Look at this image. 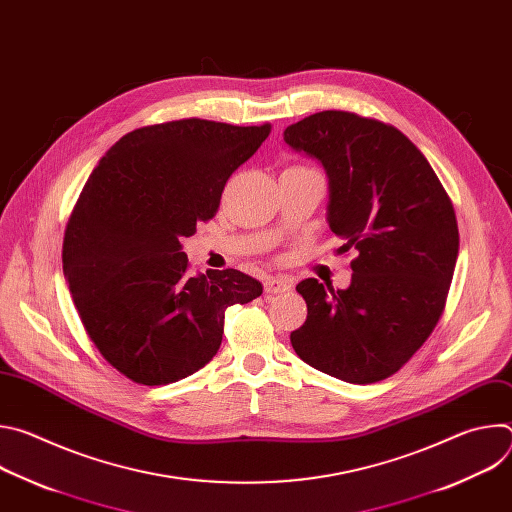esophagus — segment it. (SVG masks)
<instances>
[{
  "label": "esophagus",
  "mask_w": 512,
  "mask_h": 512,
  "mask_svg": "<svg viewBox=\"0 0 512 512\" xmlns=\"http://www.w3.org/2000/svg\"><path fill=\"white\" fill-rule=\"evenodd\" d=\"M291 287H294V281H291L289 277H283V275H277V277H267L265 281H263V289H265V294H271V296H275V294H283V291H289Z\"/></svg>",
  "instance_id": "1"
}]
</instances>
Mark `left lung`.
Instances as JSON below:
<instances>
[{"instance_id": "1", "label": "left lung", "mask_w": 512, "mask_h": 512, "mask_svg": "<svg viewBox=\"0 0 512 512\" xmlns=\"http://www.w3.org/2000/svg\"><path fill=\"white\" fill-rule=\"evenodd\" d=\"M330 180L328 225L354 249L346 289L296 285L308 318L289 336L310 367L354 385L395 375L442 318L458 259L454 204L415 145L393 125L320 111L283 131Z\"/></svg>"}]
</instances>
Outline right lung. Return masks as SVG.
Instances as JSON below:
<instances>
[{
  "instance_id": "obj_1",
  "label": "right lung",
  "mask_w": 512,
  "mask_h": 512,
  "mask_svg": "<svg viewBox=\"0 0 512 512\" xmlns=\"http://www.w3.org/2000/svg\"><path fill=\"white\" fill-rule=\"evenodd\" d=\"M271 133L206 119L145 125L101 158L70 212L62 269L103 358L139 385L200 371L225 312L261 296L237 269L192 277L182 239L216 214L227 180Z\"/></svg>"
}]
</instances>
